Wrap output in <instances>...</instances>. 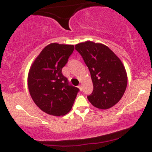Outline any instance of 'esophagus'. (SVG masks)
Segmentation results:
<instances>
[{
    "instance_id": "esophagus-1",
    "label": "esophagus",
    "mask_w": 152,
    "mask_h": 152,
    "mask_svg": "<svg viewBox=\"0 0 152 152\" xmlns=\"http://www.w3.org/2000/svg\"><path fill=\"white\" fill-rule=\"evenodd\" d=\"M78 88H79V89L81 90V91H82V89H83V87H82V84H81V83L79 85V86H78Z\"/></svg>"
}]
</instances>
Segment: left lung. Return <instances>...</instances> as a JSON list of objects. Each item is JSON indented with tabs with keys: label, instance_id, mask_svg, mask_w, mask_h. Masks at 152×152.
<instances>
[{
	"label": "left lung",
	"instance_id": "1",
	"mask_svg": "<svg viewBox=\"0 0 152 152\" xmlns=\"http://www.w3.org/2000/svg\"><path fill=\"white\" fill-rule=\"evenodd\" d=\"M88 68L94 90L88 96L91 104L108 109L121 100L127 86V74L123 63L108 46L87 41L75 46Z\"/></svg>",
	"mask_w": 152,
	"mask_h": 152
}]
</instances>
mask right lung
Here are the masks:
<instances>
[{
	"label": "right lung",
	"mask_w": 152,
	"mask_h": 152,
	"mask_svg": "<svg viewBox=\"0 0 152 152\" xmlns=\"http://www.w3.org/2000/svg\"><path fill=\"white\" fill-rule=\"evenodd\" d=\"M74 50V45L50 43L31 64L28 75L29 93L46 114L64 116L72 108L79 90L69 86L61 71Z\"/></svg>",
	"instance_id": "1"
}]
</instances>
